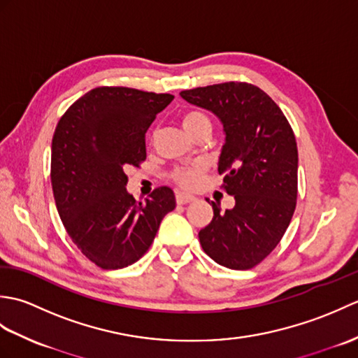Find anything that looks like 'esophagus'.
<instances>
[{
  "label": "esophagus",
  "instance_id": "1",
  "mask_svg": "<svg viewBox=\"0 0 358 358\" xmlns=\"http://www.w3.org/2000/svg\"><path fill=\"white\" fill-rule=\"evenodd\" d=\"M175 200H177V204H187V203L195 201V196L191 194L177 192V195H175Z\"/></svg>",
  "mask_w": 358,
  "mask_h": 358
}]
</instances>
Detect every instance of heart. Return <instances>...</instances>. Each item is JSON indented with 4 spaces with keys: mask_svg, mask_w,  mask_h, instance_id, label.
Returning <instances> with one entry per match:
<instances>
[{
    "mask_svg": "<svg viewBox=\"0 0 358 358\" xmlns=\"http://www.w3.org/2000/svg\"><path fill=\"white\" fill-rule=\"evenodd\" d=\"M181 124H183L185 131L194 136L196 132L203 131V129H212L210 118L203 110H187L181 115ZM208 166L203 162H195L191 164L178 166L171 172V180L175 185H178L183 189H195L199 187L203 181L204 173H206Z\"/></svg>",
    "mask_w": 358,
    "mask_h": 358,
    "instance_id": "obj_1",
    "label": "heart"
}]
</instances>
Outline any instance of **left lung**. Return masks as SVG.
<instances>
[{
    "label": "left lung",
    "mask_w": 358,
    "mask_h": 358,
    "mask_svg": "<svg viewBox=\"0 0 358 358\" xmlns=\"http://www.w3.org/2000/svg\"><path fill=\"white\" fill-rule=\"evenodd\" d=\"M180 95L222 120L226 143L218 173L235 199L224 212L210 201L214 218L199 232L200 245L226 268H254L283 238L296 206L299 150L292 127L277 103L249 83H220Z\"/></svg>",
    "instance_id": "left-lung-1"
}]
</instances>
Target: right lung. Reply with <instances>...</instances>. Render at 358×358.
Segmentation results:
<instances>
[{
  "mask_svg": "<svg viewBox=\"0 0 358 358\" xmlns=\"http://www.w3.org/2000/svg\"><path fill=\"white\" fill-rule=\"evenodd\" d=\"M172 100L171 94L101 86L58 121L50 157L53 199L69 237L98 268L138 262L175 209L171 187L154 189L144 203L124 187V171L146 159L144 134Z\"/></svg>",
  "mask_w": 358,
  "mask_h": 358,
  "instance_id": "add662e5",
  "label": "right lung"
}]
</instances>
